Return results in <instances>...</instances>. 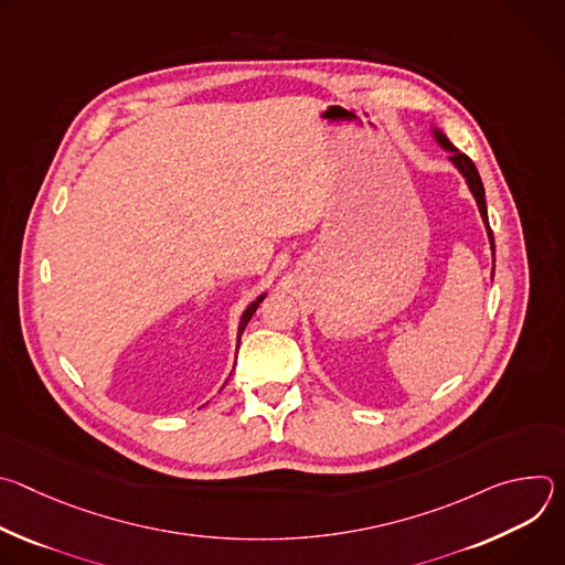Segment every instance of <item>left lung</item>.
<instances>
[{
	"instance_id": "8db88e82",
	"label": "left lung",
	"mask_w": 565,
	"mask_h": 565,
	"mask_svg": "<svg viewBox=\"0 0 565 565\" xmlns=\"http://www.w3.org/2000/svg\"><path fill=\"white\" fill-rule=\"evenodd\" d=\"M436 138H438V142L449 151V160H451V163H454V166L462 172V177L467 179V185H469V190H471V194H473V199H476V203H478V210H480V214H482V221H486V227H488V234H490V244H492V250H494V234H492V227H490L488 205H486V188H482V181H480V177H478L476 166L471 163V158H469L467 153L458 151L440 131H436Z\"/></svg>"
}]
</instances>
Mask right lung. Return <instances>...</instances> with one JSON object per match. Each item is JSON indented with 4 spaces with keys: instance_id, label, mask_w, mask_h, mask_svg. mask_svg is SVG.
<instances>
[{
    "instance_id": "right-lung-1",
    "label": "right lung",
    "mask_w": 565,
    "mask_h": 565,
    "mask_svg": "<svg viewBox=\"0 0 565 565\" xmlns=\"http://www.w3.org/2000/svg\"><path fill=\"white\" fill-rule=\"evenodd\" d=\"M262 299H264V295L257 299V301H253L248 308H246V312L244 315H241V324H238V340H241V333H244L246 331V324H248V321H250V317L255 315V310L259 308V303H262Z\"/></svg>"
}]
</instances>
